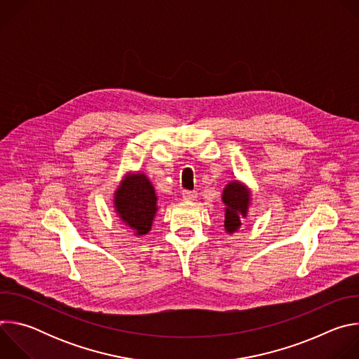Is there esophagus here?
Returning a JSON list of instances; mask_svg holds the SVG:
<instances>
[{
    "label": "esophagus",
    "instance_id": "34e87169",
    "mask_svg": "<svg viewBox=\"0 0 359 359\" xmlns=\"http://www.w3.org/2000/svg\"><path fill=\"white\" fill-rule=\"evenodd\" d=\"M182 196H183V198H184V200L191 201V200H194V198L197 197V193H196V191H191V190H183Z\"/></svg>",
    "mask_w": 359,
    "mask_h": 359
}]
</instances>
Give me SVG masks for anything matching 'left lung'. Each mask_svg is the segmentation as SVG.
<instances>
[{
    "label": "left lung",
    "instance_id": "8db88e82",
    "mask_svg": "<svg viewBox=\"0 0 359 359\" xmlns=\"http://www.w3.org/2000/svg\"><path fill=\"white\" fill-rule=\"evenodd\" d=\"M223 201L226 204L224 227L227 233H234L241 226V219L247 216L250 204V193L240 182H230L223 190Z\"/></svg>",
    "mask_w": 359,
    "mask_h": 359
}]
</instances>
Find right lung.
Returning <instances> with one entry per match:
<instances>
[{
    "label": "right lung",
    "instance_id": "obj_1",
    "mask_svg": "<svg viewBox=\"0 0 359 359\" xmlns=\"http://www.w3.org/2000/svg\"><path fill=\"white\" fill-rule=\"evenodd\" d=\"M156 193L149 179L142 175L126 176L115 193V209L122 222L129 226L136 236H143L151 229L155 219Z\"/></svg>",
    "mask_w": 359,
    "mask_h": 359
}]
</instances>
